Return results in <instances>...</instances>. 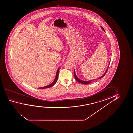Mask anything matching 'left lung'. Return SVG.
I'll return each mask as SVG.
<instances>
[{"label":"left lung","instance_id":"obj_1","mask_svg":"<svg viewBox=\"0 0 133 133\" xmlns=\"http://www.w3.org/2000/svg\"><path fill=\"white\" fill-rule=\"evenodd\" d=\"M101 28H102L103 30H104V31H105L104 30V28L101 27ZM108 68H109V66H108V67L107 69V70H106L105 72V73L104 74V75L102 76L101 77H100L99 78H98L97 79H100V78H103V77L104 76H105V75L107 73V71L108 69ZM74 75H75V79H76L77 81V82H78V83H81V84H89L90 82L92 81H93V80H89V81H83V80H80V79H79V78L77 77L76 75V74H75V70H74Z\"/></svg>","mask_w":133,"mask_h":133}]
</instances>
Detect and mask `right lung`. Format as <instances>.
<instances>
[{"label": "right lung", "instance_id": "right-lung-1", "mask_svg": "<svg viewBox=\"0 0 133 133\" xmlns=\"http://www.w3.org/2000/svg\"><path fill=\"white\" fill-rule=\"evenodd\" d=\"M59 68H58V69L57 71L56 75V77H55V80H54V81L51 84H50L49 85L43 87L38 88V89H46V88H48L51 87L52 86L54 85L55 84V83H56L57 81L58 78V73H59Z\"/></svg>", "mask_w": 133, "mask_h": 133}]
</instances>
